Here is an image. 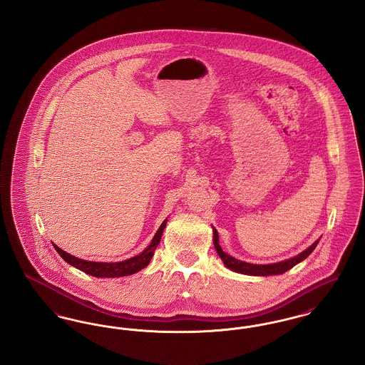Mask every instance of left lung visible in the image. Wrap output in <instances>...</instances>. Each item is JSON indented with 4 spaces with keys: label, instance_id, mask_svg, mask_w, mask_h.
Listing matches in <instances>:
<instances>
[{
    "label": "left lung",
    "instance_id": "1",
    "mask_svg": "<svg viewBox=\"0 0 365 365\" xmlns=\"http://www.w3.org/2000/svg\"><path fill=\"white\" fill-rule=\"evenodd\" d=\"M213 243H215V249L219 255V257L223 260V262L226 264V267H228L230 269L235 271V272H241L245 275H255V277H268V275H280V274H284L286 271L292 269L294 265H297L298 262H301L302 260H305L311 253L313 252V249L316 247V245L319 243V241L313 243L312 246H309L307 250H304L302 253H299L298 256H295L293 259L286 261H280L277 264H268V265H256V264H249V262H245V261L237 260L231 256L226 255L220 245H219V234L216 231V228H213Z\"/></svg>",
    "mask_w": 365,
    "mask_h": 365
}]
</instances>
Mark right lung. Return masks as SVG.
<instances>
[{"mask_svg":"<svg viewBox=\"0 0 365 365\" xmlns=\"http://www.w3.org/2000/svg\"><path fill=\"white\" fill-rule=\"evenodd\" d=\"M165 225H167V219L163 222V225L157 230L156 235L152 240L150 245L140 255L133 257V259H128V260L120 261V262H93V261L81 260V259H76V257L71 256L67 252L61 250L54 243H53V246L57 250V253L68 264L73 265L75 268H78L81 271H83L85 274L91 275V277H96V278L127 277V275L138 272L149 264V261H150L155 250H156L157 245L161 240V235H163Z\"/></svg>","mask_w":365,"mask_h":365,"instance_id":"add662e5","label":"right lung"}]
</instances>
